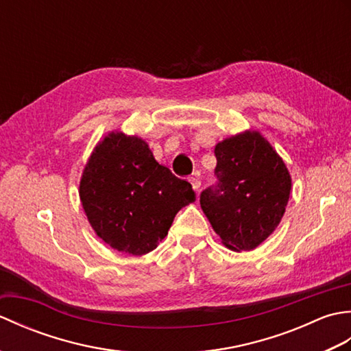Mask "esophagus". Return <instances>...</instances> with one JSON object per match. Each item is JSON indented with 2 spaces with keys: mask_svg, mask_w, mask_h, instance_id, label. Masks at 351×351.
<instances>
[{
  "mask_svg": "<svg viewBox=\"0 0 351 351\" xmlns=\"http://www.w3.org/2000/svg\"><path fill=\"white\" fill-rule=\"evenodd\" d=\"M190 182H191V185H193V189L196 190V193H199V190H200V180L197 176H193L191 180H190Z\"/></svg>",
  "mask_w": 351,
  "mask_h": 351,
  "instance_id": "34e87169",
  "label": "esophagus"
}]
</instances>
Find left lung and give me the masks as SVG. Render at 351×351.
<instances>
[{
    "label": "left lung",
    "instance_id": "1",
    "mask_svg": "<svg viewBox=\"0 0 351 351\" xmlns=\"http://www.w3.org/2000/svg\"><path fill=\"white\" fill-rule=\"evenodd\" d=\"M217 184L200 195V206L221 243L234 252L253 250L283 217L291 191L285 162L258 131H244L215 145Z\"/></svg>",
    "mask_w": 351,
    "mask_h": 351
}]
</instances>
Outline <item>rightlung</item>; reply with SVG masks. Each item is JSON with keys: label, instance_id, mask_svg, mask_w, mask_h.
Instances as JSON below:
<instances>
[{"label": "right lung", "instance_id": "right-lung-1", "mask_svg": "<svg viewBox=\"0 0 351 351\" xmlns=\"http://www.w3.org/2000/svg\"><path fill=\"white\" fill-rule=\"evenodd\" d=\"M80 199L104 243L140 256L158 245L176 213L195 202L196 193L154 158L145 140L113 131L86 164Z\"/></svg>", "mask_w": 351, "mask_h": 351}]
</instances>
